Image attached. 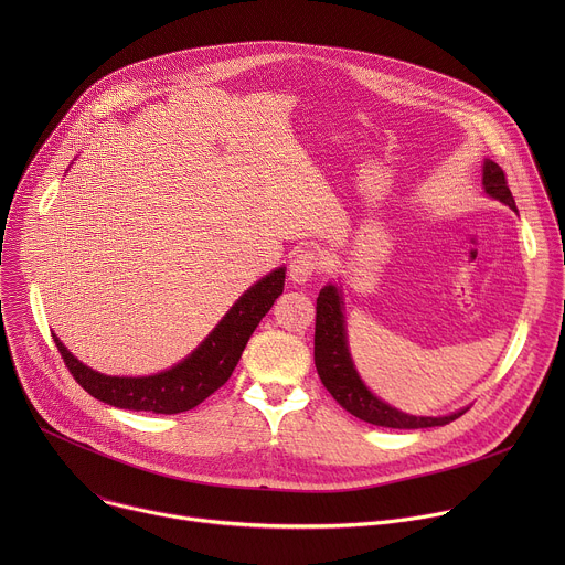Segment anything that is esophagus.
I'll use <instances>...</instances> for the list:
<instances>
[{
	"label": "esophagus",
	"mask_w": 565,
	"mask_h": 565,
	"mask_svg": "<svg viewBox=\"0 0 565 565\" xmlns=\"http://www.w3.org/2000/svg\"><path fill=\"white\" fill-rule=\"evenodd\" d=\"M321 255L312 248H301L292 255L290 259V266H288V273H290V279L295 284H306L319 268H321Z\"/></svg>",
	"instance_id": "obj_1"
}]
</instances>
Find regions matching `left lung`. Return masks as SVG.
<instances>
[{
    "instance_id": "1",
    "label": "left lung",
    "mask_w": 565,
    "mask_h": 565,
    "mask_svg": "<svg viewBox=\"0 0 565 565\" xmlns=\"http://www.w3.org/2000/svg\"><path fill=\"white\" fill-rule=\"evenodd\" d=\"M482 188L492 199L516 210L514 196L508 188L505 172L486 158L482 163ZM317 317H315V366L321 384L340 402V405L353 414L355 418L391 429H425V427H443L456 418H460L467 409L454 412L449 416H409L386 405L377 395L369 391V386L358 375L349 344H347V324H344V301L338 286L329 284L319 290L317 297Z\"/></svg>"
}]
</instances>
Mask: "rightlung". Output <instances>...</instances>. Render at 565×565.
I'll list each match as a JSON object with an SVG mask.
<instances>
[{
  "mask_svg": "<svg viewBox=\"0 0 565 565\" xmlns=\"http://www.w3.org/2000/svg\"><path fill=\"white\" fill-rule=\"evenodd\" d=\"M286 268H277L250 286L225 312L216 329L177 366L145 377L105 375L75 360L60 338L53 342L75 382L111 407L151 414L190 412L232 375L262 317L284 292Z\"/></svg>",
  "mask_w": 565,
  "mask_h": 565,
  "instance_id": "right-lung-1",
  "label": "right lung"
}]
</instances>
